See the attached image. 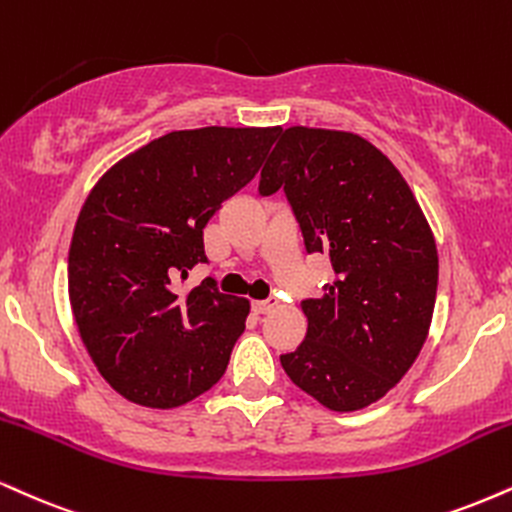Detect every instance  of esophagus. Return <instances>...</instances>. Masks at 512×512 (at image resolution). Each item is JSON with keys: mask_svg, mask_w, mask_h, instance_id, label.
Segmentation results:
<instances>
[{"mask_svg": "<svg viewBox=\"0 0 512 512\" xmlns=\"http://www.w3.org/2000/svg\"><path fill=\"white\" fill-rule=\"evenodd\" d=\"M276 305H279V300H276V298H267V300H255V303H252V310H255L257 315H267V312H272Z\"/></svg>", "mask_w": 512, "mask_h": 512, "instance_id": "1", "label": "esophagus"}]
</instances>
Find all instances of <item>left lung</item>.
Wrapping results in <instances>:
<instances>
[{"instance_id": "left-lung-1", "label": "left lung", "mask_w": 512, "mask_h": 512, "mask_svg": "<svg viewBox=\"0 0 512 512\" xmlns=\"http://www.w3.org/2000/svg\"><path fill=\"white\" fill-rule=\"evenodd\" d=\"M283 190L307 252H326L336 279L303 300L307 336L281 365L298 389L336 412L384 398L417 360L432 324L439 255L420 202L362 135L291 126L260 176Z\"/></svg>"}]
</instances>
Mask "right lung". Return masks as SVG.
<instances>
[{
    "label": "right lung",
    "instance_id": "add662e5",
    "mask_svg": "<svg viewBox=\"0 0 512 512\" xmlns=\"http://www.w3.org/2000/svg\"><path fill=\"white\" fill-rule=\"evenodd\" d=\"M279 126L174 131L119 159L80 209L69 300L97 372L116 393L169 410L212 389L243 334L250 300L176 276L207 262L202 229L248 186Z\"/></svg>",
    "mask_w": 512,
    "mask_h": 512
}]
</instances>
